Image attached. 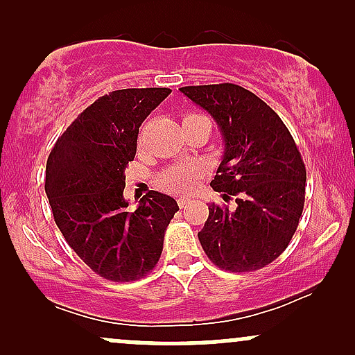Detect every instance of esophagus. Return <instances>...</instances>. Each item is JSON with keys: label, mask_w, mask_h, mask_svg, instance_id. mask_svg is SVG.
<instances>
[{"label": "esophagus", "mask_w": 355, "mask_h": 355, "mask_svg": "<svg viewBox=\"0 0 355 355\" xmlns=\"http://www.w3.org/2000/svg\"><path fill=\"white\" fill-rule=\"evenodd\" d=\"M177 203H178V207H180V209H183V207H185V205H189L190 198L189 197H178L177 198Z\"/></svg>", "instance_id": "34e87169"}]
</instances>
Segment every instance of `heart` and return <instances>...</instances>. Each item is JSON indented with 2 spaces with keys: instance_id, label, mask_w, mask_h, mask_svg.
<instances>
[{
  "instance_id": "b5f03b06",
  "label": "heart",
  "mask_w": 355,
  "mask_h": 355,
  "mask_svg": "<svg viewBox=\"0 0 355 355\" xmlns=\"http://www.w3.org/2000/svg\"><path fill=\"white\" fill-rule=\"evenodd\" d=\"M190 116H202L197 113H191ZM200 166L197 164H177L170 165L164 172L158 175V185L170 193H189L197 187L200 180Z\"/></svg>"
}]
</instances>
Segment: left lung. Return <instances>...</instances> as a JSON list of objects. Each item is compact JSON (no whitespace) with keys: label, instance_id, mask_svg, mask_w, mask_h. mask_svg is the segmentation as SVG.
Segmentation results:
<instances>
[{"label":"left lung","instance_id":"1","mask_svg":"<svg viewBox=\"0 0 355 355\" xmlns=\"http://www.w3.org/2000/svg\"><path fill=\"white\" fill-rule=\"evenodd\" d=\"M180 92L218 123L225 152L210 185L237 203H210L202 248L222 270H259L288 247L302 217L307 172L299 148L274 110L239 85Z\"/></svg>","mask_w":355,"mask_h":355}]
</instances>
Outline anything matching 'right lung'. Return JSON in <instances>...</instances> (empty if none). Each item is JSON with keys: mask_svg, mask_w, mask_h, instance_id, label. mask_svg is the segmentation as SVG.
Instances as JSON below:
<instances>
[{"mask_svg": "<svg viewBox=\"0 0 355 355\" xmlns=\"http://www.w3.org/2000/svg\"><path fill=\"white\" fill-rule=\"evenodd\" d=\"M170 88H126L100 96L63 132L46 162V190L64 240L95 274L112 282L153 270L170 220L168 195L150 190L137 210L123 198L125 168L137 153L138 130Z\"/></svg>", "mask_w": 355, "mask_h": 355, "instance_id": "1", "label": "right lung"}]
</instances>
